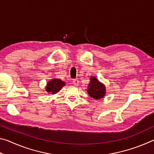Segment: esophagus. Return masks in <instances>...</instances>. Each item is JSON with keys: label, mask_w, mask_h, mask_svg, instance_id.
<instances>
[{"label": "esophagus", "mask_w": 154, "mask_h": 154, "mask_svg": "<svg viewBox=\"0 0 154 154\" xmlns=\"http://www.w3.org/2000/svg\"><path fill=\"white\" fill-rule=\"evenodd\" d=\"M79 80L77 79H73V81H72V83H73V85H76V86H77V85H79Z\"/></svg>", "instance_id": "obj_1"}]
</instances>
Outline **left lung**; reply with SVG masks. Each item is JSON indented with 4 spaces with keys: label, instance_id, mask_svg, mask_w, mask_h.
Instances as JSON below:
<instances>
[{
    "label": "left lung",
    "instance_id": "left-lung-1",
    "mask_svg": "<svg viewBox=\"0 0 154 154\" xmlns=\"http://www.w3.org/2000/svg\"><path fill=\"white\" fill-rule=\"evenodd\" d=\"M87 91L90 97L94 98L96 100L103 98L106 94L105 85L100 83L94 76H92L90 78V82L88 84Z\"/></svg>",
    "mask_w": 154,
    "mask_h": 154
}]
</instances>
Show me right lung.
<instances>
[{
  "label": "right lung",
  "mask_w": 154,
  "mask_h": 154,
  "mask_svg": "<svg viewBox=\"0 0 154 154\" xmlns=\"http://www.w3.org/2000/svg\"><path fill=\"white\" fill-rule=\"evenodd\" d=\"M64 85L65 82H62L61 79H53L48 82L45 89L49 94H54L58 92Z\"/></svg>",
  "instance_id": "obj_1"
}]
</instances>
